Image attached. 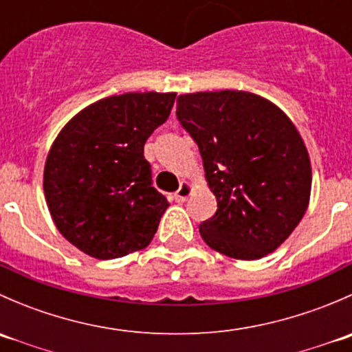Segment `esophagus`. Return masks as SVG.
Masks as SVG:
<instances>
[{
  "mask_svg": "<svg viewBox=\"0 0 352 352\" xmlns=\"http://www.w3.org/2000/svg\"><path fill=\"white\" fill-rule=\"evenodd\" d=\"M192 190H194V186L190 182H187V180H184L182 184H180V187H179V190H177L175 192V201L177 202H186L187 201V197L190 196V194H192Z\"/></svg>",
  "mask_w": 352,
  "mask_h": 352,
  "instance_id": "34e87169",
  "label": "esophagus"
}]
</instances>
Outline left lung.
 Listing matches in <instances>:
<instances>
[{
  "mask_svg": "<svg viewBox=\"0 0 352 352\" xmlns=\"http://www.w3.org/2000/svg\"><path fill=\"white\" fill-rule=\"evenodd\" d=\"M177 119L197 143L218 201L199 225L219 254L255 261L274 252L307 212L311 166L307 146L278 105L250 91L179 95Z\"/></svg>",
  "mask_w": 352,
  "mask_h": 352,
  "instance_id": "left-lung-1",
  "label": "left lung"
}]
</instances>
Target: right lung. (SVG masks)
Instances as JSON below:
<instances>
[{
    "label": "right lung",
    "mask_w": 352,
    "mask_h": 352,
    "mask_svg": "<svg viewBox=\"0 0 352 352\" xmlns=\"http://www.w3.org/2000/svg\"><path fill=\"white\" fill-rule=\"evenodd\" d=\"M177 94L112 95L78 112L44 166L49 212L63 236L100 261L148 247L168 201L151 186L144 143Z\"/></svg>",
    "instance_id": "add662e5"
}]
</instances>
